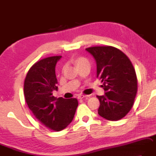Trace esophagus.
<instances>
[{"instance_id":"obj_1","label":"esophagus","mask_w":156,"mask_h":156,"mask_svg":"<svg viewBox=\"0 0 156 156\" xmlns=\"http://www.w3.org/2000/svg\"><path fill=\"white\" fill-rule=\"evenodd\" d=\"M88 96L87 95H80L78 96V99H80V100H81V99H83V98H87Z\"/></svg>"}]
</instances>
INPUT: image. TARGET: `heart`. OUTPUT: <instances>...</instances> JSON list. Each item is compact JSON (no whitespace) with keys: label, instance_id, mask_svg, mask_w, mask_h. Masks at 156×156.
<instances>
[{"label":"heart","instance_id":"1","mask_svg":"<svg viewBox=\"0 0 156 156\" xmlns=\"http://www.w3.org/2000/svg\"><path fill=\"white\" fill-rule=\"evenodd\" d=\"M74 63L76 65V66L79 67V66H82V65H83L84 63H89V61H88L87 58H84V57H81V56H80V57H77L75 59Z\"/></svg>","mask_w":156,"mask_h":156}]
</instances>
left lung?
I'll return each instance as SVG.
<instances>
[{"label":"left lung","mask_w":156,"mask_h":156,"mask_svg":"<svg viewBox=\"0 0 156 156\" xmlns=\"http://www.w3.org/2000/svg\"><path fill=\"white\" fill-rule=\"evenodd\" d=\"M95 60L97 78L101 80L104 95L98 114L109 121H118L129 112L137 93V78L128 57L116 48L95 46L86 49Z\"/></svg>","instance_id":"left-lung-1"}]
</instances>
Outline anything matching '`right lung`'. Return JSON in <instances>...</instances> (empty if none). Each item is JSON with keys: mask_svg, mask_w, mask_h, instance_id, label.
<instances>
[{"mask_svg": "<svg viewBox=\"0 0 156 156\" xmlns=\"http://www.w3.org/2000/svg\"><path fill=\"white\" fill-rule=\"evenodd\" d=\"M61 56H50L35 63L28 72L24 93L28 106L39 122L47 128L61 131L72 122L78 103L77 99H56L55 67Z\"/></svg>", "mask_w": 156, "mask_h": 156, "instance_id": "1", "label": "right lung"}]
</instances>
